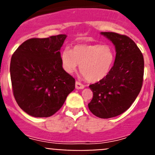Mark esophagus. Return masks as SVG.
I'll list each match as a JSON object with an SVG mask.
<instances>
[{"instance_id": "esophagus-1", "label": "esophagus", "mask_w": 155, "mask_h": 155, "mask_svg": "<svg viewBox=\"0 0 155 155\" xmlns=\"http://www.w3.org/2000/svg\"><path fill=\"white\" fill-rule=\"evenodd\" d=\"M75 87H76L77 89H83L84 87V85L82 84L81 83H80L79 81H76V83H75Z\"/></svg>"}]
</instances>
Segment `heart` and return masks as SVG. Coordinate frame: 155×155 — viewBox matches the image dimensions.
<instances>
[{"label":"heart","instance_id":"1","mask_svg":"<svg viewBox=\"0 0 155 155\" xmlns=\"http://www.w3.org/2000/svg\"><path fill=\"white\" fill-rule=\"evenodd\" d=\"M116 52L109 44L76 45L69 50L61 52L63 68L72 73L80 64V71L84 78L90 82H97L105 78L112 69Z\"/></svg>","mask_w":155,"mask_h":155}]
</instances>
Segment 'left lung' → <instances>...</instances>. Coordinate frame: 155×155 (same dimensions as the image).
Wrapping results in <instances>:
<instances>
[{
    "label": "left lung",
    "mask_w": 155,
    "mask_h": 155,
    "mask_svg": "<svg viewBox=\"0 0 155 155\" xmlns=\"http://www.w3.org/2000/svg\"><path fill=\"white\" fill-rule=\"evenodd\" d=\"M102 34L116 46V59L109 74L89 85L93 97L88 109L94 116L108 119L124 113L135 101L143 85L144 61L130 37L112 31Z\"/></svg>",
    "instance_id": "1"
}]
</instances>
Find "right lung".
<instances>
[{"mask_svg": "<svg viewBox=\"0 0 155 155\" xmlns=\"http://www.w3.org/2000/svg\"><path fill=\"white\" fill-rule=\"evenodd\" d=\"M66 35L31 38L12 57L11 81L19 107L34 117H50L74 89L75 79L63 69L61 46Z\"/></svg>", "mask_w": 155, "mask_h": 155, "instance_id": "obj_1", "label": "right lung"}]
</instances>
